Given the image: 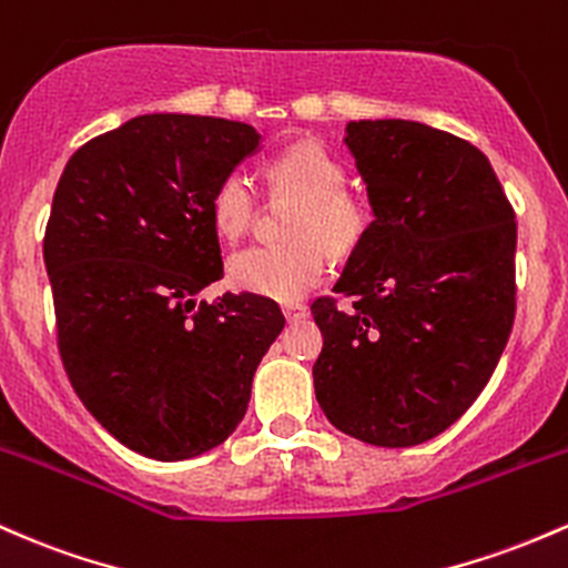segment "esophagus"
Segmentation results:
<instances>
[{"instance_id":"obj_1","label":"esophagus","mask_w":568,"mask_h":568,"mask_svg":"<svg viewBox=\"0 0 568 568\" xmlns=\"http://www.w3.org/2000/svg\"><path fill=\"white\" fill-rule=\"evenodd\" d=\"M286 322H301V318H305V314H308V305L303 303H284L282 305Z\"/></svg>"}]
</instances>
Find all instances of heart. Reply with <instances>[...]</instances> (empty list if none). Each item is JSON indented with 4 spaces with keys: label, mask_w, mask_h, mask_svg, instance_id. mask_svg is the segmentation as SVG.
<instances>
[{
    "label": "heart",
    "mask_w": 568,
    "mask_h": 568,
    "mask_svg": "<svg viewBox=\"0 0 568 568\" xmlns=\"http://www.w3.org/2000/svg\"><path fill=\"white\" fill-rule=\"evenodd\" d=\"M273 195L297 199L286 216L282 244L246 246L227 263L241 292L297 301L322 282L327 252L348 257L365 244L373 209L354 190L343 187L346 171L318 142H295L265 165ZM257 214V193L244 174L222 176L212 195L214 225L225 239H241Z\"/></svg>",
    "instance_id": "b5f03b06"
}]
</instances>
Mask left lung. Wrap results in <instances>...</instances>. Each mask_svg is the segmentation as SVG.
<instances>
[{
	"label": "left lung",
	"instance_id": "obj_1",
	"mask_svg": "<svg viewBox=\"0 0 568 568\" xmlns=\"http://www.w3.org/2000/svg\"><path fill=\"white\" fill-rule=\"evenodd\" d=\"M373 227L311 305L324 346L314 388L335 429L410 448L448 429L488 384L515 318L518 225L488 158L413 120L346 125Z\"/></svg>",
	"mask_w": 568,
	"mask_h": 568
}]
</instances>
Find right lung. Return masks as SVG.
<instances>
[{"label": "right lung", "mask_w": 568, "mask_h": 568, "mask_svg": "<svg viewBox=\"0 0 568 568\" xmlns=\"http://www.w3.org/2000/svg\"><path fill=\"white\" fill-rule=\"evenodd\" d=\"M257 146L235 120L139 114L82 144L55 187L42 252L63 369L95 422L158 462L233 435L284 329L252 292L195 301L222 278L214 187Z\"/></svg>", "instance_id": "1"}]
</instances>
